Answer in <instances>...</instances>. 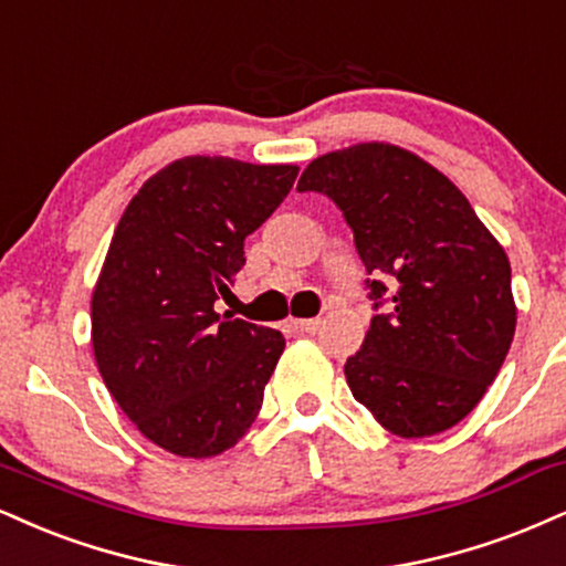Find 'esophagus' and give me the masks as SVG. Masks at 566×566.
<instances>
[{
	"label": "esophagus",
	"instance_id": "esophagus-1",
	"mask_svg": "<svg viewBox=\"0 0 566 566\" xmlns=\"http://www.w3.org/2000/svg\"><path fill=\"white\" fill-rule=\"evenodd\" d=\"M290 326L295 332H318V326H322V318H292Z\"/></svg>",
	"mask_w": 566,
	"mask_h": 566
}]
</instances>
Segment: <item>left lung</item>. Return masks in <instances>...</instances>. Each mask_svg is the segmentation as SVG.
I'll return each instance as SVG.
<instances>
[{"label": "left lung", "instance_id": "left-lung-1", "mask_svg": "<svg viewBox=\"0 0 566 566\" xmlns=\"http://www.w3.org/2000/svg\"><path fill=\"white\" fill-rule=\"evenodd\" d=\"M297 189L337 202L377 276L366 282L377 313L345 364L353 398L398 438L451 430L512 348L516 305L501 242L446 174L387 142L311 160Z\"/></svg>", "mask_w": 566, "mask_h": 566}]
</instances>
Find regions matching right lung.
I'll use <instances>...</instances> for the list:
<instances>
[{
    "label": "right lung",
    "mask_w": 566,
    "mask_h": 566,
    "mask_svg": "<svg viewBox=\"0 0 566 566\" xmlns=\"http://www.w3.org/2000/svg\"><path fill=\"white\" fill-rule=\"evenodd\" d=\"M297 166L189 155L149 176L120 216L92 292L97 369L136 430L181 459L229 451L250 430L282 332L216 301L244 237L279 208Z\"/></svg>",
    "instance_id": "1"
}]
</instances>
